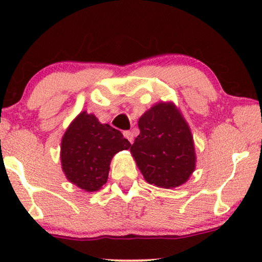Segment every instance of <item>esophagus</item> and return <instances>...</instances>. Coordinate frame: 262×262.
Listing matches in <instances>:
<instances>
[{
  "label": "esophagus",
  "mask_w": 262,
  "mask_h": 262,
  "mask_svg": "<svg viewBox=\"0 0 262 262\" xmlns=\"http://www.w3.org/2000/svg\"><path fill=\"white\" fill-rule=\"evenodd\" d=\"M123 135H124V137L127 138L129 143H133V140H134V139H133V133H132V132H129V130L124 132V133H123Z\"/></svg>",
  "instance_id": "34e87169"
}]
</instances>
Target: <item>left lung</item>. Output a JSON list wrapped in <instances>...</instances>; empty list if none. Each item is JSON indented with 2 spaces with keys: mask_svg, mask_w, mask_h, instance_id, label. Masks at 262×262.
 <instances>
[{
  "mask_svg": "<svg viewBox=\"0 0 262 262\" xmlns=\"http://www.w3.org/2000/svg\"><path fill=\"white\" fill-rule=\"evenodd\" d=\"M140 134L130 146L137 166L150 185L175 188L196 169L188 123L173 102H159L138 121Z\"/></svg>",
  "mask_w": 262,
  "mask_h": 262,
  "instance_id": "8db88e82",
  "label": "left lung"
}]
</instances>
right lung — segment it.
Instances as JSON below:
<instances>
[{
	"instance_id": "right-lung-1",
	"label": "right lung",
	"mask_w": 262,
	"mask_h": 262,
	"mask_svg": "<svg viewBox=\"0 0 262 262\" xmlns=\"http://www.w3.org/2000/svg\"><path fill=\"white\" fill-rule=\"evenodd\" d=\"M130 143L95 114L81 112L65 130L60 160L66 179L86 192H95L107 182L110 165L117 152Z\"/></svg>"
}]
</instances>
